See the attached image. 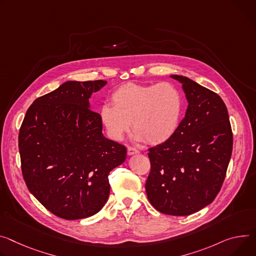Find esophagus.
Here are the masks:
<instances>
[{
    "instance_id": "esophagus-1",
    "label": "esophagus",
    "mask_w": 256,
    "mask_h": 256,
    "mask_svg": "<svg viewBox=\"0 0 256 256\" xmlns=\"http://www.w3.org/2000/svg\"><path fill=\"white\" fill-rule=\"evenodd\" d=\"M138 150H136V148L128 147V155H134V154H138Z\"/></svg>"
}]
</instances>
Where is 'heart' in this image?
Listing matches in <instances>:
<instances>
[{
    "instance_id": "heart-1",
    "label": "heart",
    "mask_w": 256,
    "mask_h": 256,
    "mask_svg": "<svg viewBox=\"0 0 256 256\" xmlns=\"http://www.w3.org/2000/svg\"><path fill=\"white\" fill-rule=\"evenodd\" d=\"M111 102L101 107L100 118L115 141L122 140L132 124L136 140L166 143L178 130L184 112L182 94L168 82L124 84L113 92Z\"/></svg>"
}]
</instances>
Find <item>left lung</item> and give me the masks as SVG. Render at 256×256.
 <instances>
[{"label":"left lung","instance_id":"left-lung-1","mask_svg":"<svg viewBox=\"0 0 256 256\" xmlns=\"http://www.w3.org/2000/svg\"><path fill=\"white\" fill-rule=\"evenodd\" d=\"M182 86L189 103L176 134L149 149L148 200L170 216H190L210 204L226 178L233 150L226 104L216 92L196 82L172 76Z\"/></svg>","mask_w":256,"mask_h":256}]
</instances>
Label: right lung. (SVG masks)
Returning a JSON list of instances; mask_svg holds the SVG:
<instances>
[{"instance_id":"obj_1","label":"right lung","mask_w":256,"mask_h":256,"mask_svg":"<svg viewBox=\"0 0 256 256\" xmlns=\"http://www.w3.org/2000/svg\"><path fill=\"white\" fill-rule=\"evenodd\" d=\"M106 80L62 84L34 101L20 126L21 170L30 192L64 220L99 212L108 200L109 172L126 148L105 138L88 99Z\"/></svg>"}]
</instances>
